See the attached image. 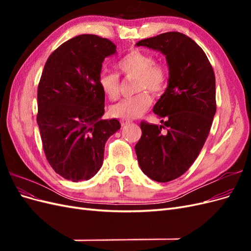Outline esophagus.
<instances>
[{
	"instance_id": "1",
	"label": "esophagus",
	"mask_w": 251,
	"mask_h": 251,
	"mask_svg": "<svg viewBox=\"0 0 251 251\" xmlns=\"http://www.w3.org/2000/svg\"><path fill=\"white\" fill-rule=\"evenodd\" d=\"M120 124H121V126H126L131 125V124H132V121H130V120H126V119H123V120H120Z\"/></svg>"
}]
</instances>
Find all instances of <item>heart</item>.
Instances as JSON below:
<instances>
[{
    "instance_id": "obj_1",
    "label": "heart",
    "mask_w": 251,
    "mask_h": 251,
    "mask_svg": "<svg viewBox=\"0 0 251 251\" xmlns=\"http://www.w3.org/2000/svg\"><path fill=\"white\" fill-rule=\"evenodd\" d=\"M120 73L127 77H135V90L139 92L132 98H126L113 104L110 113L113 117L121 119H135L146 113L153 98L148 92L161 94L168 85V71L166 68L154 63V57L150 53L133 49L121 58L116 65ZM102 93L109 100H115L119 96L120 80L119 75L114 72H101L98 77Z\"/></svg>"
}]
</instances>
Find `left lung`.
<instances>
[{
  "label": "left lung",
  "instance_id": "left-lung-1",
  "mask_svg": "<svg viewBox=\"0 0 251 251\" xmlns=\"http://www.w3.org/2000/svg\"><path fill=\"white\" fill-rule=\"evenodd\" d=\"M136 46L161 52L169 67L168 88L153 108L163 126L141 121L135 146L141 171L169 182L191 168L206 141L217 110L215 73L201 47L183 33H162Z\"/></svg>",
  "mask_w": 251,
  "mask_h": 251
}]
</instances>
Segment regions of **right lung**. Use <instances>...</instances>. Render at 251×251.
<instances>
[{"label": "right lung", "instance_id": "right-lung-1", "mask_svg": "<svg viewBox=\"0 0 251 251\" xmlns=\"http://www.w3.org/2000/svg\"><path fill=\"white\" fill-rule=\"evenodd\" d=\"M116 52L111 41L81 34L60 45L44 67L36 121L48 162L67 180L94 177L105 142L120 128L116 118L101 119L104 94L98 85L104 58Z\"/></svg>", "mask_w": 251, "mask_h": 251}]
</instances>
